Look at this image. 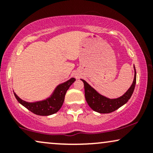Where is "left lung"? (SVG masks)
<instances>
[{
	"label": "left lung",
	"mask_w": 153,
	"mask_h": 153,
	"mask_svg": "<svg viewBox=\"0 0 153 153\" xmlns=\"http://www.w3.org/2000/svg\"><path fill=\"white\" fill-rule=\"evenodd\" d=\"M134 76L132 84L129 88L120 97L117 99H109L100 94L96 89L89 85L85 80L80 79L84 83L85 97L88 106L93 110L100 114H108L113 112L125 104L131 98L134 92L136 84V70L134 65Z\"/></svg>",
	"instance_id": "1"
}]
</instances>
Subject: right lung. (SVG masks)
Wrapping results in <instances>:
<instances>
[{
  "label": "right lung",
  "mask_w": 153,
  "mask_h": 153,
  "mask_svg": "<svg viewBox=\"0 0 153 153\" xmlns=\"http://www.w3.org/2000/svg\"><path fill=\"white\" fill-rule=\"evenodd\" d=\"M75 81V78H71L67 81L59 84L49 97L41 101L28 102L19 98L15 92H13V94L16 99L22 106L31 111L35 114L49 116L57 113L60 109L64 102L67 91Z\"/></svg>",
  "instance_id": "right-lung-1"
}]
</instances>
